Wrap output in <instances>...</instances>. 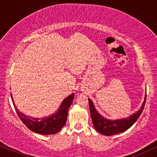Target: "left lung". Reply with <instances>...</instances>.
Here are the masks:
<instances>
[{
    "label": "left lung",
    "instance_id": "1",
    "mask_svg": "<svg viewBox=\"0 0 157 157\" xmlns=\"http://www.w3.org/2000/svg\"><path fill=\"white\" fill-rule=\"evenodd\" d=\"M146 100H147V95L145 96L143 104H142L141 109L138 110L136 113L132 116H129L128 118L120 119V120H108L104 118L98 113L96 111L93 102L90 99H88L90 111V116L93 121V126L98 132L105 136H112L118 133H123L127 129H128L133 125V124L138 120L139 116H141L143 111L144 105H145Z\"/></svg>",
    "mask_w": 157,
    "mask_h": 157
}]
</instances>
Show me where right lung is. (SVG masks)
Masks as SVG:
<instances>
[{
    "label": "right lung",
    "instance_id": "1",
    "mask_svg": "<svg viewBox=\"0 0 157 157\" xmlns=\"http://www.w3.org/2000/svg\"><path fill=\"white\" fill-rule=\"evenodd\" d=\"M11 95L12 101L14 105L12 95ZM74 98V93L69 95L63 100L59 109L55 114L41 119L30 118V117L23 114L19 110H17V108L16 106L15 109L22 122L33 132L43 135L55 134L59 132L62 127L65 125L69 108L72 105Z\"/></svg>",
    "mask_w": 157,
    "mask_h": 157
}]
</instances>
